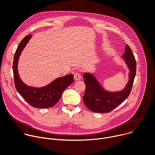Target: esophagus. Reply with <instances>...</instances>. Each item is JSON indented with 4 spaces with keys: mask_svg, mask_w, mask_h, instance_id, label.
I'll list each match as a JSON object with an SVG mask.
<instances>
[{
    "mask_svg": "<svg viewBox=\"0 0 155 155\" xmlns=\"http://www.w3.org/2000/svg\"><path fill=\"white\" fill-rule=\"evenodd\" d=\"M81 78V74L78 72H77L74 74V80H80Z\"/></svg>",
    "mask_w": 155,
    "mask_h": 155,
    "instance_id": "1",
    "label": "esophagus"
}]
</instances>
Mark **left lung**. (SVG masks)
Wrapping results in <instances>:
<instances>
[{
  "label": "left lung",
  "mask_w": 155,
  "mask_h": 155,
  "mask_svg": "<svg viewBox=\"0 0 155 155\" xmlns=\"http://www.w3.org/2000/svg\"><path fill=\"white\" fill-rule=\"evenodd\" d=\"M123 58L126 60L130 73L129 82L121 92H107L101 87L93 75L87 73L83 75L86 89L83 101L91 111L101 114L109 113L124 102L130 94L136 74V61L128 45L126 46Z\"/></svg>",
  "instance_id": "left-lung-1"
}]
</instances>
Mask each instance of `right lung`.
Instances as JSON below:
<instances>
[{"label": "right lung", "mask_w": 155, "mask_h": 155, "mask_svg": "<svg viewBox=\"0 0 155 155\" xmlns=\"http://www.w3.org/2000/svg\"><path fill=\"white\" fill-rule=\"evenodd\" d=\"M26 36L21 41L16 50L13 63L15 86L19 94L31 106L38 108H47L54 106L60 99L63 91L74 81V75L69 74L56 79L48 85L36 88L25 84L19 78L18 72V61L21 53L31 38Z\"/></svg>", "instance_id": "obj_1"}]
</instances>
